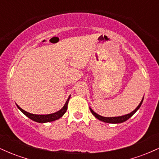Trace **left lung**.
<instances>
[{"mask_svg": "<svg viewBox=\"0 0 159 159\" xmlns=\"http://www.w3.org/2000/svg\"><path fill=\"white\" fill-rule=\"evenodd\" d=\"M143 99L141 100V102H140L139 105L136 107L135 110L133 111L132 112L130 113V114H128L126 115H124V116H116H116H115V117H105V116H100V115L96 114V113H95L94 111L90 108V110L91 111V113L93 114V115L95 116V117L97 118L98 120H101V121L105 122V123H123V122L126 121L127 120H129V118H130L131 116H132V115L140 108V105H141L142 102H143Z\"/></svg>", "mask_w": 159, "mask_h": 159, "instance_id": "8db88e82", "label": "left lung"}]
</instances>
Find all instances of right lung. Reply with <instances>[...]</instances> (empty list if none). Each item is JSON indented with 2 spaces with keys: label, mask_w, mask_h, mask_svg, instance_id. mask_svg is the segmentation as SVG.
I'll list each match as a JSON object with an SVG mask.
<instances>
[{
  "label": "right lung",
  "mask_w": 159,
  "mask_h": 159,
  "mask_svg": "<svg viewBox=\"0 0 159 159\" xmlns=\"http://www.w3.org/2000/svg\"><path fill=\"white\" fill-rule=\"evenodd\" d=\"M70 98V96L67 99V101L66 102V104L64 105V106L63 107V108L61 110H60L57 112L54 113V114H46V115H37V114H30V113L27 112L23 109H21V107L19 106L17 107H19V109L21 112L23 113L24 114H25L28 118H30V120H34V121L37 122V123H47V122H52V121H54V120H58L59 118H61L63 114H65L66 111L67 110V105H68V102H69V100Z\"/></svg>",
  "instance_id": "obj_1"
}]
</instances>
